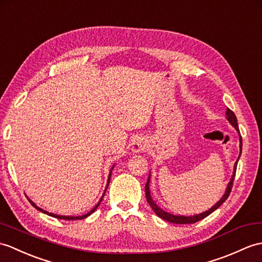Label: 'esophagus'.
<instances>
[{
  "label": "esophagus",
  "instance_id": "obj_1",
  "mask_svg": "<svg viewBox=\"0 0 262 262\" xmlns=\"http://www.w3.org/2000/svg\"><path fill=\"white\" fill-rule=\"evenodd\" d=\"M146 148V143L145 142H143V141H137V142H135L134 143V145H133V150L134 151H142V150H144Z\"/></svg>",
  "mask_w": 262,
  "mask_h": 262
}]
</instances>
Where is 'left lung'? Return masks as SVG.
<instances>
[{"label": "left lung", "instance_id": "8db88e82", "mask_svg": "<svg viewBox=\"0 0 262 262\" xmlns=\"http://www.w3.org/2000/svg\"><path fill=\"white\" fill-rule=\"evenodd\" d=\"M227 118H228V120L230 121V123L232 124V126H234V128L239 132L238 120H236L235 115H234V113L232 111H231V109H228V111H227ZM240 148L242 149V137L241 136H240ZM240 155H241V150H240ZM238 161H239V159H238ZM238 161H236L235 165H234V172H233V175H232V179H231V181H230V183H229V185L227 187L226 193H224V195L222 196V199L219 201V202L213 206V208H211L209 211H205V212H203V213L198 214V215L185 216V215H174V214H171V213H168V212H165L164 210H162L161 208H159V206L155 204L154 201L151 200V198H150L149 186H148V184H149V176H148L147 182H146V184H145V194H146V199H147V202L151 206V209H153V211L155 212L157 216H160V217L164 219V220H166L168 222L178 223V224H192V223H195V222H198L200 220H203L204 217L210 215L212 212H214L219 208V206H221V204L224 203V201H226L229 198L230 193H231V190H232V186H233V181H234L235 171H236V164H238Z\"/></svg>", "mask_w": 262, "mask_h": 262}]
</instances>
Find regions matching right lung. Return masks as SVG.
Masks as SVG:
<instances>
[{
    "instance_id": "right-lung-1",
    "label": "right lung",
    "mask_w": 262,
    "mask_h": 262,
    "mask_svg": "<svg viewBox=\"0 0 262 262\" xmlns=\"http://www.w3.org/2000/svg\"><path fill=\"white\" fill-rule=\"evenodd\" d=\"M111 176H112V173L109 174V178H108V184H109V180H111ZM108 184H107V187H108ZM106 190H107V188H106ZM105 192H106V191H105ZM103 195H105V193H103ZM103 195H102V198H103ZM102 198H101V200L99 201V203L97 204V205L95 206V208H94L93 210H91L90 212H88L87 214L82 215V216H63V215H57V214H53V213H49V212H47V211H45V210L40 209L39 206H36V205H35V204H34V203L32 202V201L30 200V199H28V200H29V202L31 203V204L34 206V208H35L36 210H39V211H41V212H43V213H46V214H48V215L53 216V217H57V219H62V220H67V221H71V220H81V219H84V217H87L88 215H90L91 213H93V212H95V211H96V209H97V208H98L99 204H100V202H101V201H102Z\"/></svg>"
}]
</instances>
